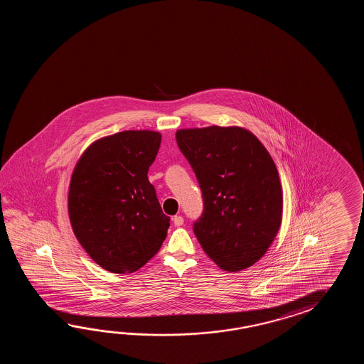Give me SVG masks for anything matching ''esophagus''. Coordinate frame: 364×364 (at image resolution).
<instances>
[{"mask_svg":"<svg viewBox=\"0 0 364 364\" xmlns=\"http://www.w3.org/2000/svg\"><path fill=\"white\" fill-rule=\"evenodd\" d=\"M185 223V220H183V217L182 216H174L173 217V224L176 225V226H182Z\"/></svg>","mask_w":364,"mask_h":364,"instance_id":"1","label":"esophagus"}]
</instances>
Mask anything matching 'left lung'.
Here are the masks:
<instances>
[{
  "label": "left lung",
  "mask_w": 364,
  "mask_h": 364,
  "mask_svg": "<svg viewBox=\"0 0 364 364\" xmlns=\"http://www.w3.org/2000/svg\"><path fill=\"white\" fill-rule=\"evenodd\" d=\"M176 139L200 186L203 213L193 232L224 271L255 264L282 218L279 171L252 132L209 126L178 130Z\"/></svg>",
  "instance_id": "8db88e82"
}]
</instances>
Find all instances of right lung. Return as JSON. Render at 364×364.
Returning a JSON list of instances; mask_svg holds the SVG:
<instances>
[{
    "mask_svg": "<svg viewBox=\"0 0 364 364\" xmlns=\"http://www.w3.org/2000/svg\"><path fill=\"white\" fill-rule=\"evenodd\" d=\"M160 143L159 132H118L87 148L73 171V230L93 262L112 273L138 271L166 238L171 217L147 177Z\"/></svg>",
    "mask_w": 364,
    "mask_h": 364,
    "instance_id": "add662e5",
    "label": "right lung"
}]
</instances>
